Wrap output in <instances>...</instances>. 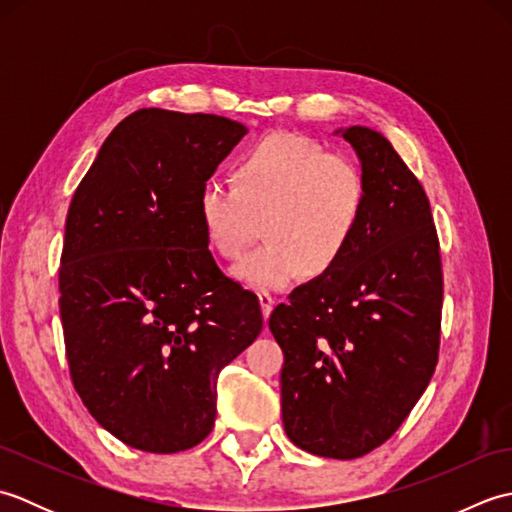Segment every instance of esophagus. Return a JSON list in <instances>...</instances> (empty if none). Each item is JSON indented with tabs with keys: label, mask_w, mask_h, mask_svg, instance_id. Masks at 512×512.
<instances>
[{
	"label": "esophagus",
	"mask_w": 512,
	"mask_h": 512,
	"mask_svg": "<svg viewBox=\"0 0 512 512\" xmlns=\"http://www.w3.org/2000/svg\"><path fill=\"white\" fill-rule=\"evenodd\" d=\"M257 299H259V308H262L264 319H268L270 312H273V308H275L273 295H268V292H257Z\"/></svg>",
	"instance_id": "obj_1"
}]
</instances>
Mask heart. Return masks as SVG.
I'll list each match as a JSON object with an SVG mask.
<instances>
[{"label": "heart", "instance_id": "obj_1", "mask_svg": "<svg viewBox=\"0 0 512 512\" xmlns=\"http://www.w3.org/2000/svg\"><path fill=\"white\" fill-rule=\"evenodd\" d=\"M233 178L235 184H202L198 217L206 242L224 259L242 253L264 222L266 244L231 270L253 290H286L303 273L328 275L352 248L367 215L363 167L299 134L259 138L237 158Z\"/></svg>", "mask_w": 512, "mask_h": 512}]
</instances>
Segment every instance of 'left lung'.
Masks as SVG:
<instances>
[{
  "instance_id": "1",
  "label": "left lung",
  "mask_w": 512,
  "mask_h": 512,
  "mask_svg": "<svg viewBox=\"0 0 512 512\" xmlns=\"http://www.w3.org/2000/svg\"><path fill=\"white\" fill-rule=\"evenodd\" d=\"M336 134L361 160L367 215L341 264L292 290L268 328L284 350L288 438L354 460L394 436L436 372L442 264L427 193L389 140L361 125Z\"/></svg>"
}]
</instances>
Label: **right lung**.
<instances>
[{
	"mask_svg": "<svg viewBox=\"0 0 512 512\" xmlns=\"http://www.w3.org/2000/svg\"><path fill=\"white\" fill-rule=\"evenodd\" d=\"M246 132L215 114L138 110L74 191L59 268L65 354L83 405L127 447L200 444L217 376L264 328L198 217L200 187Z\"/></svg>",
	"mask_w": 512,
	"mask_h": 512,
	"instance_id": "obj_1",
	"label": "right lung"
}]
</instances>
